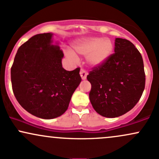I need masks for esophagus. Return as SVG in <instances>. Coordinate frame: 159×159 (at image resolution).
I'll list each match as a JSON object with an SVG mask.
<instances>
[{
	"instance_id": "1",
	"label": "esophagus",
	"mask_w": 159,
	"mask_h": 159,
	"mask_svg": "<svg viewBox=\"0 0 159 159\" xmlns=\"http://www.w3.org/2000/svg\"><path fill=\"white\" fill-rule=\"evenodd\" d=\"M80 75H81V78H82L83 80H85L87 78V75H88V72H87V71L85 70V69H81V71H80Z\"/></svg>"
}]
</instances>
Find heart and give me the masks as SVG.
Instances as JSON below:
<instances>
[{"mask_svg":"<svg viewBox=\"0 0 159 159\" xmlns=\"http://www.w3.org/2000/svg\"><path fill=\"white\" fill-rule=\"evenodd\" d=\"M73 51L77 54L87 57L88 63L93 66H98L105 62L110 57L113 50V44L107 38H84L76 40L71 44ZM68 57L76 60L75 56L71 52Z\"/></svg>","mask_w":159,"mask_h":159,"instance_id":"heart-1","label":"heart"}]
</instances>
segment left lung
<instances>
[{
  "instance_id": "1",
  "label": "left lung",
  "mask_w": 159,
  "mask_h": 159,
  "mask_svg": "<svg viewBox=\"0 0 159 159\" xmlns=\"http://www.w3.org/2000/svg\"><path fill=\"white\" fill-rule=\"evenodd\" d=\"M115 53L102 65L94 66L87 76L94 110L106 118L125 114L138 102L145 88L143 60L130 41L115 40Z\"/></svg>"
}]
</instances>
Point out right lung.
Returning a JSON list of instances; mask_svg holds the SVG:
<instances>
[{
	"label": "right lung",
	"instance_id": "add662e5",
	"mask_svg": "<svg viewBox=\"0 0 159 159\" xmlns=\"http://www.w3.org/2000/svg\"><path fill=\"white\" fill-rule=\"evenodd\" d=\"M52 35L36 34L21 45L11 67L16 99L28 112L43 119L62 116L81 81L79 67L62 68L63 52L51 44Z\"/></svg>",
	"mask_w": 159,
	"mask_h": 159
}]
</instances>
